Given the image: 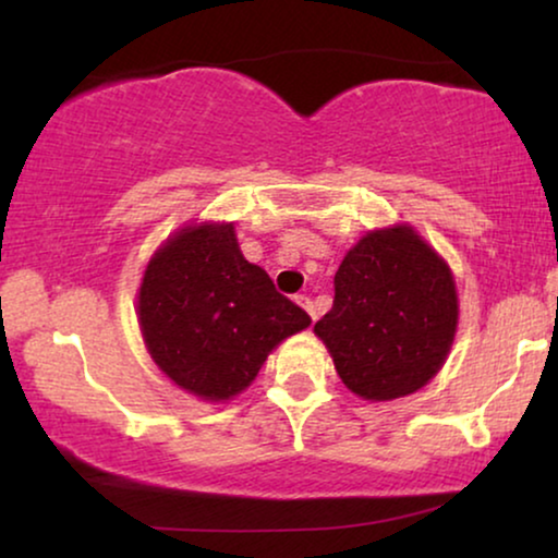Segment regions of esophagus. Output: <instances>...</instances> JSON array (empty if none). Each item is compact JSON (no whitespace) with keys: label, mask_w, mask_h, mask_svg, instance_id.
<instances>
[{"label":"esophagus","mask_w":558,"mask_h":558,"mask_svg":"<svg viewBox=\"0 0 558 558\" xmlns=\"http://www.w3.org/2000/svg\"><path fill=\"white\" fill-rule=\"evenodd\" d=\"M294 302H296V304H300V307H302L304 312H307V315H310L312 319H317V310H315V302H312L307 294H300V296H296V300H294Z\"/></svg>","instance_id":"34e87169"}]
</instances>
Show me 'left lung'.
I'll list each match as a JSON object with an SVG mask.
<instances>
[{
  "instance_id": "1",
  "label": "left lung",
  "mask_w": 558,
  "mask_h": 558,
  "mask_svg": "<svg viewBox=\"0 0 558 558\" xmlns=\"http://www.w3.org/2000/svg\"><path fill=\"white\" fill-rule=\"evenodd\" d=\"M454 277L411 226L371 231L335 274L332 310L315 325L350 391L391 401L437 376L457 332Z\"/></svg>"
}]
</instances>
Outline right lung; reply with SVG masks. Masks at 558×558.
<instances>
[{
    "label": "right lung",
    "mask_w": 558,
    "mask_h": 558,
    "mask_svg": "<svg viewBox=\"0 0 558 558\" xmlns=\"http://www.w3.org/2000/svg\"><path fill=\"white\" fill-rule=\"evenodd\" d=\"M136 310L151 361L203 401L241 393L266 355L312 323L243 258L233 223L187 226L167 239L147 264Z\"/></svg>",
    "instance_id": "1"
}]
</instances>
